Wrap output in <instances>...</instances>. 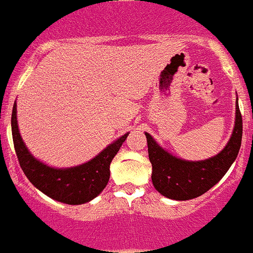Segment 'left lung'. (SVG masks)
Returning a JSON list of instances; mask_svg holds the SVG:
<instances>
[{"mask_svg":"<svg viewBox=\"0 0 253 253\" xmlns=\"http://www.w3.org/2000/svg\"><path fill=\"white\" fill-rule=\"evenodd\" d=\"M152 165V184L164 197L174 200L194 199L208 192L224 176L237 158L242 141V116L236 101V118L231 138L219 154L206 160L190 161L176 158L145 132Z\"/></svg>","mask_w":253,"mask_h":253,"instance_id":"8db88e82","label":"left lung"}]
</instances>
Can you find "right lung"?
<instances>
[{
	"label": "right lung",
	"mask_w": 253,
	"mask_h": 253,
	"mask_svg": "<svg viewBox=\"0 0 253 253\" xmlns=\"http://www.w3.org/2000/svg\"><path fill=\"white\" fill-rule=\"evenodd\" d=\"M17 104H13L11 129L20 166L36 189L61 203L78 206L98 197L110 180V165L129 132L110 143L87 163L72 168H54L36 159L25 145L17 125Z\"/></svg>",
	"instance_id": "right-lung-1"
}]
</instances>
